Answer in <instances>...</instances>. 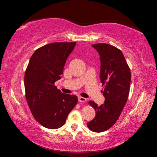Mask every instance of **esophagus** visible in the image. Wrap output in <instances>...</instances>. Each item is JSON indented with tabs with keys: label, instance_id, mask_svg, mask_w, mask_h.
Here are the masks:
<instances>
[{
	"label": "esophagus",
	"instance_id": "esophagus-1",
	"mask_svg": "<svg viewBox=\"0 0 157 157\" xmlns=\"http://www.w3.org/2000/svg\"><path fill=\"white\" fill-rule=\"evenodd\" d=\"M78 101L80 102H85L86 101V99L83 97H78Z\"/></svg>",
	"mask_w": 157,
	"mask_h": 157
}]
</instances>
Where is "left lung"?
<instances>
[{
	"instance_id": "1",
	"label": "left lung",
	"mask_w": 157,
	"mask_h": 157,
	"mask_svg": "<svg viewBox=\"0 0 157 157\" xmlns=\"http://www.w3.org/2000/svg\"><path fill=\"white\" fill-rule=\"evenodd\" d=\"M100 57V80L104 86L105 101L98 106L88 103L96 111V117L87 126L94 132H102L112 127L120 117L127 102L130 92L131 73L122 52L105 43L92 45Z\"/></svg>"
}]
</instances>
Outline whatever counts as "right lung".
I'll return each instance as SVG.
<instances>
[{"mask_svg": "<svg viewBox=\"0 0 157 157\" xmlns=\"http://www.w3.org/2000/svg\"><path fill=\"white\" fill-rule=\"evenodd\" d=\"M76 42H54L38 48L31 57L24 77L25 97L35 120L46 128L64 125L77 105V97L54 86L61 79L65 63Z\"/></svg>", "mask_w": 157, "mask_h": 157, "instance_id": "right-lung-1", "label": "right lung"}]
</instances>
